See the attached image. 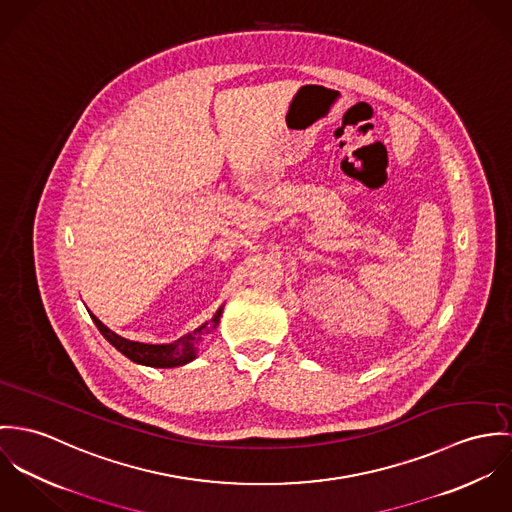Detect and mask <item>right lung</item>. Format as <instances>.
<instances>
[{"label":"right lung","instance_id":"right-lung-1","mask_svg":"<svg viewBox=\"0 0 512 512\" xmlns=\"http://www.w3.org/2000/svg\"><path fill=\"white\" fill-rule=\"evenodd\" d=\"M90 312V310H88ZM224 306H220L216 310V314L212 316V320L204 322L202 326H198L194 332L178 338L172 343H141V341L127 340L121 338L119 334L112 332L106 324H102L92 312L90 318L94 320V324L98 326L100 334L114 345L119 353H123L127 359H131L137 365H147V367H159V369H169V367H180L186 365L190 361H194L198 357L200 351V343L204 340V336H208L212 330L218 328L220 318H222Z\"/></svg>","mask_w":512,"mask_h":512}]
</instances>
